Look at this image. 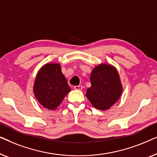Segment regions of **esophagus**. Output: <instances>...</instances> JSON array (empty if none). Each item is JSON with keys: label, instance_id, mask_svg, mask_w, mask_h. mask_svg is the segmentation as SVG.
<instances>
[{"label": "esophagus", "instance_id": "obj_1", "mask_svg": "<svg viewBox=\"0 0 157 157\" xmlns=\"http://www.w3.org/2000/svg\"><path fill=\"white\" fill-rule=\"evenodd\" d=\"M82 89H83V86H74V89H76V90H82Z\"/></svg>", "mask_w": 157, "mask_h": 157}]
</instances>
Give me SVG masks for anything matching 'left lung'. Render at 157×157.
<instances>
[{
	"label": "left lung",
	"instance_id": "obj_1",
	"mask_svg": "<svg viewBox=\"0 0 157 157\" xmlns=\"http://www.w3.org/2000/svg\"><path fill=\"white\" fill-rule=\"evenodd\" d=\"M90 81L91 86L87 89L86 96L95 108L107 110L119 99L122 85L113 66L99 64L92 71Z\"/></svg>",
	"mask_w": 157,
	"mask_h": 157
}]
</instances>
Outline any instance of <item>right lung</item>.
Here are the masks:
<instances>
[{
  "instance_id": "obj_1",
  "label": "right lung",
  "mask_w": 157,
  "mask_h": 157,
  "mask_svg": "<svg viewBox=\"0 0 157 157\" xmlns=\"http://www.w3.org/2000/svg\"><path fill=\"white\" fill-rule=\"evenodd\" d=\"M71 88L59 63H47L36 76L33 93L45 108L54 110L59 106Z\"/></svg>"
}]
</instances>
